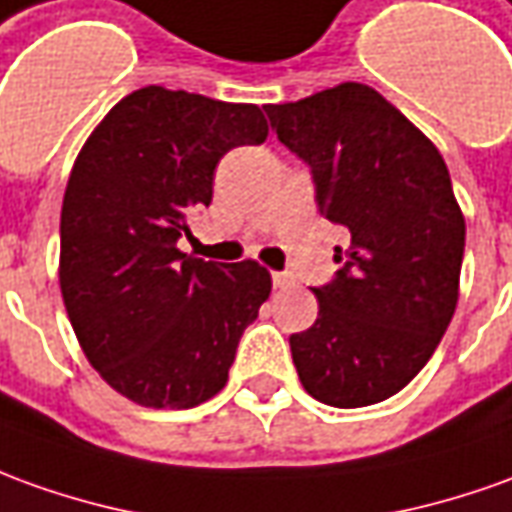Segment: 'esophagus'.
Listing matches in <instances>:
<instances>
[{
    "mask_svg": "<svg viewBox=\"0 0 512 512\" xmlns=\"http://www.w3.org/2000/svg\"><path fill=\"white\" fill-rule=\"evenodd\" d=\"M273 284H276L278 290H284V287H290L292 276L290 273H273Z\"/></svg>",
    "mask_w": 512,
    "mask_h": 512,
    "instance_id": "1",
    "label": "esophagus"
}]
</instances>
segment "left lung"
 I'll return each instance as SVG.
<instances>
[{
  "mask_svg": "<svg viewBox=\"0 0 512 512\" xmlns=\"http://www.w3.org/2000/svg\"><path fill=\"white\" fill-rule=\"evenodd\" d=\"M264 111L312 172L317 211L348 234L340 270L312 287L317 320L290 337L295 370L329 407L379 404L418 376L457 306L465 220L446 161L362 83Z\"/></svg>",
  "mask_w": 512,
  "mask_h": 512,
  "instance_id": "obj_1",
  "label": "left lung"
}]
</instances>
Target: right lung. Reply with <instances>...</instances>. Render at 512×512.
<instances>
[{
  "label": "right lung",
  "instance_id": "1",
  "mask_svg": "<svg viewBox=\"0 0 512 512\" xmlns=\"http://www.w3.org/2000/svg\"><path fill=\"white\" fill-rule=\"evenodd\" d=\"M264 139L256 105L147 86L116 102L74 161L63 303L94 370L142 407L189 410L217 396L270 295V273L250 259L178 250L186 217L211 203L222 155Z\"/></svg>",
  "mask_w": 512,
  "mask_h": 512
}]
</instances>
